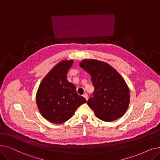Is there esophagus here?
<instances>
[{
    "instance_id": "1",
    "label": "esophagus",
    "mask_w": 160,
    "mask_h": 160,
    "mask_svg": "<svg viewBox=\"0 0 160 160\" xmlns=\"http://www.w3.org/2000/svg\"><path fill=\"white\" fill-rule=\"evenodd\" d=\"M83 97H84L86 100H88V94L87 93H84L83 95Z\"/></svg>"
}]
</instances>
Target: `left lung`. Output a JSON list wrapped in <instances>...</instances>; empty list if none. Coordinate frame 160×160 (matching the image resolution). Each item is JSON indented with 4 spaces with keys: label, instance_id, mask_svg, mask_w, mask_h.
<instances>
[{
    "label": "left lung",
    "instance_id": "1",
    "mask_svg": "<svg viewBox=\"0 0 160 160\" xmlns=\"http://www.w3.org/2000/svg\"><path fill=\"white\" fill-rule=\"evenodd\" d=\"M80 66L91 75L95 90L87 102L98 118L112 122L123 116L130 104V91L121 74L97 60H83Z\"/></svg>",
    "mask_w": 160,
    "mask_h": 160
}]
</instances>
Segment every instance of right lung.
<instances>
[{"mask_svg":"<svg viewBox=\"0 0 160 160\" xmlns=\"http://www.w3.org/2000/svg\"><path fill=\"white\" fill-rule=\"evenodd\" d=\"M73 60L58 63L42 80L36 93L38 110L50 122L62 124L69 120L77 109L86 102L78 95L75 86L67 79Z\"/></svg>","mask_w":160,"mask_h":160,"instance_id":"add662e5","label":"right lung"}]
</instances>
